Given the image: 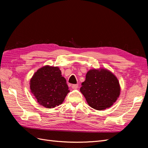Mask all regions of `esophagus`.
Here are the masks:
<instances>
[{
  "label": "esophagus",
  "instance_id": "obj_1",
  "mask_svg": "<svg viewBox=\"0 0 148 148\" xmlns=\"http://www.w3.org/2000/svg\"><path fill=\"white\" fill-rule=\"evenodd\" d=\"M73 89H77L78 88V84H72V86H71Z\"/></svg>",
  "mask_w": 148,
  "mask_h": 148
}]
</instances>
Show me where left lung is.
<instances>
[{
    "instance_id": "8db88e82",
    "label": "left lung",
    "mask_w": 148,
    "mask_h": 148,
    "mask_svg": "<svg viewBox=\"0 0 148 148\" xmlns=\"http://www.w3.org/2000/svg\"><path fill=\"white\" fill-rule=\"evenodd\" d=\"M82 84L80 91L88 104L98 110L111 107L120 95V88L117 78L106 69L88 71L86 79Z\"/></svg>"
}]
</instances>
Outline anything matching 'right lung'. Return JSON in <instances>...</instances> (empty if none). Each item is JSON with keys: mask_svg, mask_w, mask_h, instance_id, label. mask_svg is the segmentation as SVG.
Listing matches in <instances>:
<instances>
[{"mask_svg": "<svg viewBox=\"0 0 148 148\" xmlns=\"http://www.w3.org/2000/svg\"><path fill=\"white\" fill-rule=\"evenodd\" d=\"M61 73L57 66H45L34 74L30 81V89L39 104L53 108L63 102L69 90Z\"/></svg>", "mask_w": 148, "mask_h": 148, "instance_id": "add662e5", "label": "right lung"}]
</instances>
